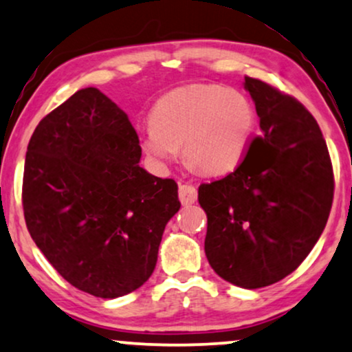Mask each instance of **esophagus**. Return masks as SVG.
Instances as JSON below:
<instances>
[{"label": "esophagus", "instance_id": "esophagus-1", "mask_svg": "<svg viewBox=\"0 0 352 352\" xmlns=\"http://www.w3.org/2000/svg\"><path fill=\"white\" fill-rule=\"evenodd\" d=\"M179 198H180L182 204H184V206L193 204L196 198H198V191H196L193 185H180Z\"/></svg>", "mask_w": 352, "mask_h": 352}]
</instances>
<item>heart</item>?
Listing matches in <instances>:
<instances>
[{
    "mask_svg": "<svg viewBox=\"0 0 352 352\" xmlns=\"http://www.w3.org/2000/svg\"><path fill=\"white\" fill-rule=\"evenodd\" d=\"M142 149L166 166L182 148L188 167L225 175L240 166L254 132L251 101L222 85H188L164 95L151 111Z\"/></svg>",
    "mask_w": 352,
    "mask_h": 352,
    "instance_id": "obj_1",
    "label": "heart"
}]
</instances>
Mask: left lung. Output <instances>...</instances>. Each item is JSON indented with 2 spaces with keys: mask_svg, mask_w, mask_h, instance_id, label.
<instances>
[{
  "mask_svg": "<svg viewBox=\"0 0 352 352\" xmlns=\"http://www.w3.org/2000/svg\"><path fill=\"white\" fill-rule=\"evenodd\" d=\"M261 133L223 179L201 184L204 251L219 277L256 289L287 277L320 238L333 203V167L314 116L296 98L245 77Z\"/></svg>",
  "mask_w": 352,
  "mask_h": 352,
  "instance_id": "left-lung-1",
  "label": "left lung"
}]
</instances>
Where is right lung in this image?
<instances>
[{"label": "right lung", "instance_id": "add662e5", "mask_svg": "<svg viewBox=\"0 0 352 352\" xmlns=\"http://www.w3.org/2000/svg\"><path fill=\"white\" fill-rule=\"evenodd\" d=\"M127 114L83 88L40 120L22 182L32 240L72 287L124 296L151 277L164 228L180 209L179 186L140 167Z\"/></svg>", "mask_w": 352, "mask_h": 352}]
</instances>
